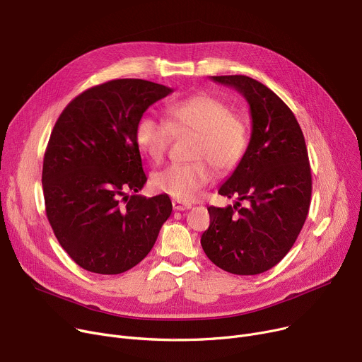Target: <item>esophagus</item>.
Segmentation results:
<instances>
[{
	"instance_id": "34e87169",
	"label": "esophagus",
	"mask_w": 362,
	"mask_h": 362,
	"mask_svg": "<svg viewBox=\"0 0 362 362\" xmlns=\"http://www.w3.org/2000/svg\"><path fill=\"white\" fill-rule=\"evenodd\" d=\"M172 205H173V209H175V211H185V209H189V208H190L189 204H183V202L176 201V199L172 201Z\"/></svg>"
}]
</instances>
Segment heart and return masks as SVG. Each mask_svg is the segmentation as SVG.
Listing matches in <instances>:
<instances>
[{
  "instance_id": "b5f03b06",
  "label": "heart",
  "mask_w": 362,
  "mask_h": 362,
  "mask_svg": "<svg viewBox=\"0 0 362 362\" xmlns=\"http://www.w3.org/2000/svg\"><path fill=\"white\" fill-rule=\"evenodd\" d=\"M165 122L148 113L139 116L134 136L138 148L153 163L164 160L173 134L195 132L190 157L195 161L168 165L157 172L153 187L180 202L195 201L199 192L214 179V168L231 173L246 156L249 147L247 119L209 93H197L165 106Z\"/></svg>"
}]
</instances>
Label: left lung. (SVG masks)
<instances>
[{
	"label": "left lung",
	"instance_id": "left-lung-1",
	"mask_svg": "<svg viewBox=\"0 0 362 362\" xmlns=\"http://www.w3.org/2000/svg\"><path fill=\"white\" fill-rule=\"evenodd\" d=\"M211 80L235 88L250 107L246 156L218 189L220 195L249 205L209 206L211 223L201 245L218 268L257 275L290 252L307 218L311 172L305 141L291 109L267 86L246 76Z\"/></svg>",
	"mask_w": 362,
	"mask_h": 362
}]
</instances>
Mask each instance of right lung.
Returning a JSON list of instances; mask_svg holds the SVG:
<instances>
[{
    "label": "right lung",
    "mask_w": 362,
    "mask_h": 362,
    "mask_svg": "<svg viewBox=\"0 0 362 362\" xmlns=\"http://www.w3.org/2000/svg\"><path fill=\"white\" fill-rule=\"evenodd\" d=\"M172 91L146 80H112L77 95L57 120L43 158L46 216L86 271L134 268L172 214L167 195H136L147 176L134 136L139 116Z\"/></svg>",
    "instance_id": "add662e5"
}]
</instances>
